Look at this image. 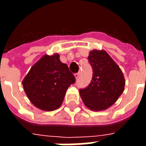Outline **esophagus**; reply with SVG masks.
Listing matches in <instances>:
<instances>
[{
    "label": "esophagus",
    "instance_id": "obj_1",
    "mask_svg": "<svg viewBox=\"0 0 146 146\" xmlns=\"http://www.w3.org/2000/svg\"><path fill=\"white\" fill-rule=\"evenodd\" d=\"M79 76H80V72L79 73H75V74H74V76H75V78H76V79H77V78L79 77Z\"/></svg>",
    "mask_w": 146,
    "mask_h": 146
}]
</instances>
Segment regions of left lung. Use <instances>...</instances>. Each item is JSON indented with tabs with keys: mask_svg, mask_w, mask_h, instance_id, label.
<instances>
[{
	"mask_svg": "<svg viewBox=\"0 0 146 146\" xmlns=\"http://www.w3.org/2000/svg\"><path fill=\"white\" fill-rule=\"evenodd\" d=\"M88 59L93 69V76L90 84L80 90L81 99L92 111L107 110L123 92L125 79L123 72L105 50H92Z\"/></svg>",
	"mask_w": 146,
	"mask_h": 146,
	"instance_id": "8db88e82",
	"label": "left lung"
}]
</instances>
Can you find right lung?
Returning <instances> with one entry per match:
<instances>
[{"instance_id": "right-lung-1", "label": "right lung", "mask_w": 146, "mask_h": 146, "mask_svg": "<svg viewBox=\"0 0 146 146\" xmlns=\"http://www.w3.org/2000/svg\"><path fill=\"white\" fill-rule=\"evenodd\" d=\"M74 83L75 77L58 53L43 55L22 81L31 103L48 112L60 107L67 89Z\"/></svg>"}]
</instances>
